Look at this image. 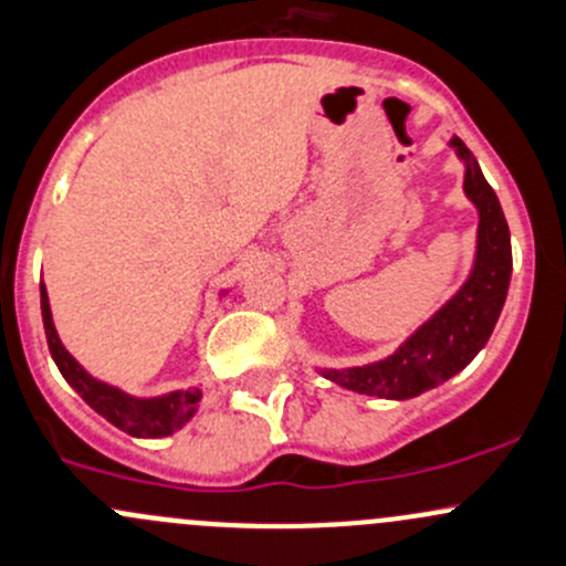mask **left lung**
<instances>
[{"mask_svg":"<svg viewBox=\"0 0 566 566\" xmlns=\"http://www.w3.org/2000/svg\"><path fill=\"white\" fill-rule=\"evenodd\" d=\"M450 148L463 163V195L480 217L472 271L453 298L444 301L388 358L347 368H317L338 388L407 401L463 371L496 328L513 276L507 219L467 143L450 138Z\"/></svg>","mask_w":566,"mask_h":566,"instance_id":"8db88e82","label":"left lung"}]
</instances>
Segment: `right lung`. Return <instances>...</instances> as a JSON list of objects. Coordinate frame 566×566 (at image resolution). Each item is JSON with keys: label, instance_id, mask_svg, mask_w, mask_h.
I'll use <instances>...</instances> for the list:
<instances>
[{"label": "right lung", "instance_id": "add662e5", "mask_svg": "<svg viewBox=\"0 0 566 566\" xmlns=\"http://www.w3.org/2000/svg\"><path fill=\"white\" fill-rule=\"evenodd\" d=\"M228 293V290H224ZM222 293V295H224ZM40 308H43V325H45V338L48 349H51V358L62 371V377L67 379L70 388H73L88 407L97 415H103L108 423L122 428L124 433L138 439H159L170 437L195 418L200 407V398L203 390L200 385L187 390H170L163 396H133V392H124L116 385L103 382V379L92 377L86 368L81 366L73 355L64 349L62 338H59L56 325H53L51 303H48V290L45 284H40Z\"/></svg>", "mask_w": 566, "mask_h": 566}]
</instances>
